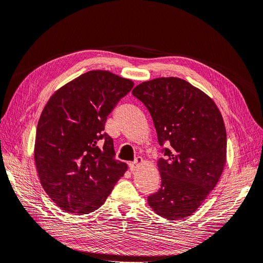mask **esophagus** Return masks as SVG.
Returning a JSON list of instances; mask_svg holds the SVG:
<instances>
[{
    "label": "esophagus",
    "mask_w": 263,
    "mask_h": 263,
    "mask_svg": "<svg viewBox=\"0 0 263 263\" xmlns=\"http://www.w3.org/2000/svg\"><path fill=\"white\" fill-rule=\"evenodd\" d=\"M143 163V160H142V157H137V159H136L133 163H129V168H130V171L132 172H135L136 170H137L138 168V166L139 165H141Z\"/></svg>",
    "instance_id": "obj_1"
}]
</instances>
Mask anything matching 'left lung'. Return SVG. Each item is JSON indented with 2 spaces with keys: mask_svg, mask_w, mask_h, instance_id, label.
<instances>
[{
  "mask_svg": "<svg viewBox=\"0 0 263 263\" xmlns=\"http://www.w3.org/2000/svg\"><path fill=\"white\" fill-rule=\"evenodd\" d=\"M133 95L149 110L165 159L157 161L161 187L148 197L152 211L168 220L191 216L211 193L227 162V132L217 104L179 78L142 82Z\"/></svg>",
  "mask_w": 263,
  "mask_h": 263,
  "instance_id": "left-lung-1",
  "label": "left lung"
}]
</instances>
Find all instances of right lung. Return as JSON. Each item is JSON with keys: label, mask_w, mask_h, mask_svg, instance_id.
I'll return each mask as SVG.
<instances>
[{"label": "right lung", "mask_w": 263, "mask_h": 263, "mask_svg": "<svg viewBox=\"0 0 263 263\" xmlns=\"http://www.w3.org/2000/svg\"><path fill=\"white\" fill-rule=\"evenodd\" d=\"M133 86L129 79L92 70L58 88L45 104L34 162L44 191L62 211H96L127 171V164L114 159L113 140L103 130L109 113Z\"/></svg>", "instance_id": "1"}]
</instances>
